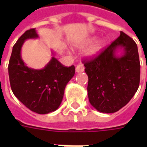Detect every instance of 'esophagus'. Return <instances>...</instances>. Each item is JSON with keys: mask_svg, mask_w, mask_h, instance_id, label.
<instances>
[{"mask_svg": "<svg viewBox=\"0 0 147 147\" xmlns=\"http://www.w3.org/2000/svg\"><path fill=\"white\" fill-rule=\"evenodd\" d=\"M84 66H83L82 65H77V67L76 68V72H82V71H84Z\"/></svg>", "mask_w": 147, "mask_h": 147, "instance_id": "esophagus-1", "label": "esophagus"}]
</instances>
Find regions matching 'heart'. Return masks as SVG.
Here are the masks:
<instances>
[{"instance_id":"b5f03b06","label":"heart","mask_w":147,"mask_h":147,"mask_svg":"<svg viewBox=\"0 0 147 147\" xmlns=\"http://www.w3.org/2000/svg\"><path fill=\"white\" fill-rule=\"evenodd\" d=\"M95 36H91L88 40H86L84 42H82V44H80L78 46V47H84L88 46V44H90L91 42H92L93 41L95 40ZM105 44H106V40L105 39H100V40H97L93 43V44L88 48L85 52V55L87 57L92 58L95 56L96 55H98V53H100V51L102 50L103 48L105 47Z\"/></svg>"}]
</instances>
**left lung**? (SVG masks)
Masks as SVG:
<instances>
[{
	"instance_id": "8db88e82",
	"label": "left lung",
	"mask_w": 147,
	"mask_h": 147,
	"mask_svg": "<svg viewBox=\"0 0 147 147\" xmlns=\"http://www.w3.org/2000/svg\"><path fill=\"white\" fill-rule=\"evenodd\" d=\"M120 49L123 53L118 57L116 53ZM83 62L88 77L89 102L99 112H117L137 92L140 78L138 49L132 38L122 31L98 56Z\"/></svg>"
}]
</instances>
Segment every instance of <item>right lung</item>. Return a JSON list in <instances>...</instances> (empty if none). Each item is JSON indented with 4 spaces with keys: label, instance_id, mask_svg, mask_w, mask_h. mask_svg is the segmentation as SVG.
Instances as JSON below:
<instances>
[{
    "label": "right lung",
    "instance_id": "1",
    "mask_svg": "<svg viewBox=\"0 0 147 147\" xmlns=\"http://www.w3.org/2000/svg\"><path fill=\"white\" fill-rule=\"evenodd\" d=\"M38 37L36 29H30L18 39L13 47L8 73L17 99L32 111L45 114L59 108L65 86L75 75V66H64L53 56L43 69L29 68L22 59L21 48L25 40Z\"/></svg>",
    "mask_w": 147,
    "mask_h": 147
}]
</instances>
